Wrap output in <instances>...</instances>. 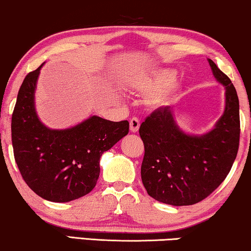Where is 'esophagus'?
I'll use <instances>...</instances> for the list:
<instances>
[{
    "mask_svg": "<svg viewBox=\"0 0 251 251\" xmlns=\"http://www.w3.org/2000/svg\"><path fill=\"white\" fill-rule=\"evenodd\" d=\"M140 126V121L137 118H132L130 120V131L131 132H138Z\"/></svg>",
    "mask_w": 251,
    "mask_h": 251,
    "instance_id": "esophagus-1",
    "label": "esophagus"
}]
</instances>
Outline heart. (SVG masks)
Wrapping results in <instances>:
<instances>
[{
  "instance_id": "b5f03b06",
  "label": "heart",
  "mask_w": 251,
  "mask_h": 251,
  "mask_svg": "<svg viewBox=\"0 0 251 251\" xmlns=\"http://www.w3.org/2000/svg\"><path fill=\"white\" fill-rule=\"evenodd\" d=\"M177 76L174 68H154L133 75L128 83L133 91L147 96V104L156 109L170 105L183 90V82L176 81Z\"/></svg>"
}]
</instances>
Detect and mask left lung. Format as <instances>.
Wrapping results in <instances>:
<instances>
[{"label":"left lung","mask_w":251,"mask_h":251,"mask_svg":"<svg viewBox=\"0 0 251 251\" xmlns=\"http://www.w3.org/2000/svg\"><path fill=\"white\" fill-rule=\"evenodd\" d=\"M212 74L225 89V108L210 131L187 133L174 109L153 112L139 128L145 146L142 180L150 197L171 205L198 203L227 176L239 149V98L231 80L208 59Z\"/></svg>","instance_id":"obj_1"}]
</instances>
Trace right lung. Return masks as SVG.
<instances>
[{
  "label": "right lung",
  "mask_w": 251,
  "mask_h": 251,
  "mask_svg": "<svg viewBox=\"0 0 251 251\" xmlns=\"http://www.w3.org/2000/svg\"><path fill=\"white\" fill-rule=\"evenodd\" d=\"M43 65L27 74L19 89L11 121L13 153L30 190L48 201L70 202L94 190L100 156L128 135L129 122L92 115L71 128H48L35 108Z\"/></svg>",
  "instance_id": "add662e5"
}]
</instances>
